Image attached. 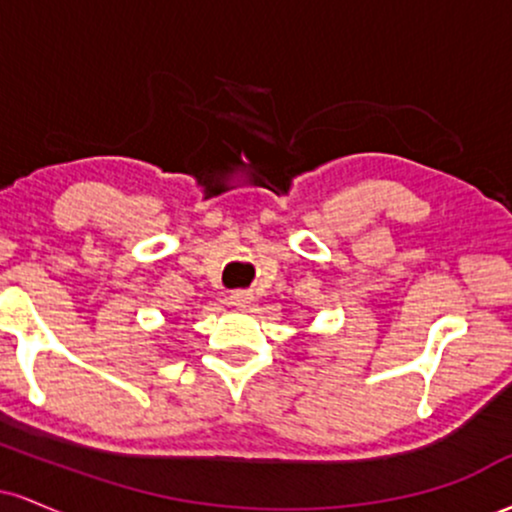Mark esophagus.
<instances>
[{
  "label": "esophagus",
  "instance_id": "34e87169",
  "mask_svg": "<svg viewBox=\"0 0 512 512\" xmlns=\"http://www.w3.org/2000/svg\"><path fill=\"white\" fill-rule=\"evenodd\" d=\"M252 298H255L252 296V291H233L228 301H231V305H236V308H248Z\"/></svg>",
  "mask_w": 512,
  "mask_h": 512
}]
</instances>
